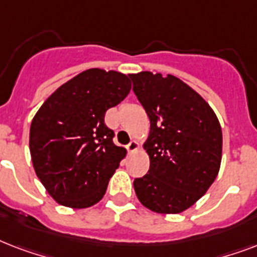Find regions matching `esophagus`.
<instances>
[{"label": "esophagus", "mask_w": 257, "mask_h": 257, "mask_svg": "<svg viewBox=\"0 0 257 257\" xmlns=\"http://www.w3.org/2000/svg\"><path fill=\"white\" fill-rule=\"evenodd\" d=\"M139 148H140V145H139V143H137V141H131V144L126 147V149H128L131 153L139 151Z\"/></svg>", "instance_id": "obj_1"}]
</instances>
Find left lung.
I'll return each mask as SVG.
<instances>
[{"label": "left lung", "instance_id": "1", "mask_svg": "<svg viewBox=\"0 0 257 257\" xmlns=\"http://www.w3.org/2000/svg\"><path fill=\"white\" fill-rule=\"evenodd\" d=\"M151 121L144 143L151 167L133 181L137 199L156 213H180L209 189L219 173L223 133L207 101L180 78L129 74Z\"/></svg>", "mask_w": 257, "mask_h": 257}]
</instances>
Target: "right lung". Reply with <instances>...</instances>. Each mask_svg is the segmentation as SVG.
<instances>
[{"mask_svg":"<svg viewBox=\"0 0 257 257\" xmlns=\"http://www.w3.org/2000/svg\"><path fill=\"white\" fill-rule=\"evenodd\" d=\"M131 88L124 73L84 70L52 93L33 117V168L58 204L82 209L104 197L109 179L126 156V149L113 144L114 132L104 117Z\"/></svg>","mask_w":257,"mask_h":257,"instance_id":"obj_1","label":"right lung"}]
</instances>
